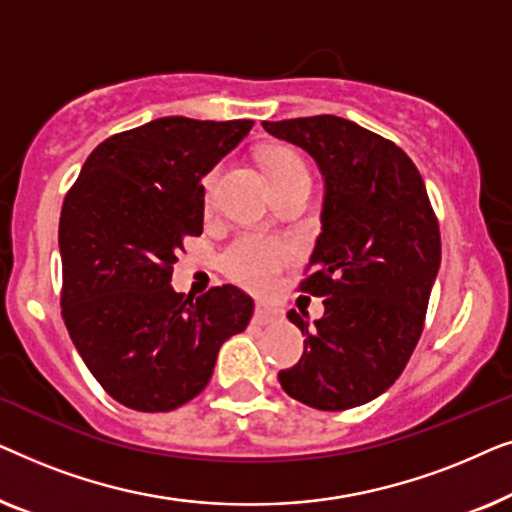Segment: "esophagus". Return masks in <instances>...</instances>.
Instances as JSON below:
<instances>
[{"label":"esophagus","mask_w":512,"mask_h":512,"mask_svg":"<svg viewBox=\"0 0 512 512\" xmlns=\"http://www.w3.org/2000/svg\"><path fill=\"white\" fill-rule=\"evenodd\" d=\"M279 317H282V312H279L277 307L265 305V303H258L254 310V319L258 321V324H272V321H277Z\"/></svg>","instance_id":"1"}]
</instances>
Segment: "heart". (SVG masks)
<instances>
[{"instance_id":"obj_1","label":"heart","mask_w":512,"mask_h":512,"mask_svg":"<svg viewBox=\"0 0 512 512\" xmlns=\"http://www.w3.org/2000/svg\"><path fill=\"white\" fill-rule=\"evenodd\" d=\"M265 167H268L272 186L293 184V181H307L310 184V167L305 158L291 146H275L265 153ZM219 170H212L202 181L205 186V200H212ZM291 258V247L282 240H270L261 235H240L223 249L221 268L237 284L254 291H265L275 284L279 272Z\"/></svg>"}]
</instances>
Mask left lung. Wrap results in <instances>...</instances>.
I'll return each instance as SVG.
<instances>
[{"mask_svg":"<svg viewBox=\"0 0 512 512\" xmlns=\"http://www.w3.org/2000/svg\"><path fill=\"white\" fill-rule=\"evenodd\" d=\"M317 160L326 179L321 235L298 289L324 298L282 389L338 412L373 401L403 373L424 331L440 268V230L424 179L401 146L340 116L263 121Z\"/></svg>","mask_w":512,"mask_h":512,"instance_id":"left-lung-1","label":"left lung"}]
</instances>
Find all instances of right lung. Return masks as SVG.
Here are the masks:
<instances>
[{"label":"right lung","instance_id":"obj_1","mask_svg":"<svg viewBox=\"0 0 512 512\" xmlns=\"http://www.w3.org/2000/svg\"><path fill=\"white\" fill-rule=\"evenodd\" d=\"M254 121L165 116L95 146L60 214L62 319L90 373L125 408L170 412L207 387L254 300L237 286L191 298L170 286L202 233L200 179Z\"/></svg>","mask_w":512,"mask_h":512}]
</instances>
